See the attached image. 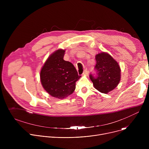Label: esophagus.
Wrapping results in <instances>:
<instances>
[{
    "mask_svg": "<svg viewBox=\"0 0 149 149\" xmlns=\"http://www.w3.org/2000/svg\"><path fill=\"white\" fill-rule=\"evenodd\" d=\"M88 74V71H87V69H86L83 72V75H87Z\"/></svg>",
    "mask_w": 149,
    "mask_h": 149,
    "instance_id": "obj_1",
    "label": "esophagus"
}]
</instances>
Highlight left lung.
<instances>
[{
    "mask_svg": "<svg viewBox=\"0 0 149 149\" xmlns=\"http://www.w3.org/2000/svg\"><path fill=\"white\" fill-rule=\"evenodd\" d=\"M95 69L97 76L90 74V78L95 89L107 94L113 90L120 81L121 70L117 62L108 53L101 52L95 56Z\"/></svg>",
    "mask_w": 149,
    "mask_h": 149,
    "instance_id": "8db88e82",
    "label": "left lung"
}]
</instances>
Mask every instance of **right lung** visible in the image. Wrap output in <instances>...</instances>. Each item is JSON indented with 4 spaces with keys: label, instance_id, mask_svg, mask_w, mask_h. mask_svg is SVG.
Returning a JSON list of instances; mask_svg holds the SVG:
<instances>
[{
    "label": "right lung",
    "instance_id": "1",
    "mask_svg": "<svg viewBox=\"0 0 149 149\" xmlns=\"http://www.w3.org/2000/svg\"><path fill=\"white\" fill-rule=\"evenodd\" d=\"M65 52L59 49L52 53L40 72L42 87L50 95L59 99L72 94L81 77L72 63L63 60Z\"/></svg>",
    "mask_w": 149,
    "mask_h": 149
}]
</instances>
